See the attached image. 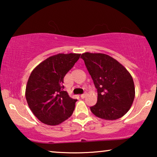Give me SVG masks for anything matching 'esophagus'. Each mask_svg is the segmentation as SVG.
Listing matches in <instances>:
<instances>
[{"instance_id":"esophagus-1","label":"esophagus","mask_w":157,"mask_h":157,"mask_svg":"<svg viewBox=\"0 0 157 157\" xmlns=\"http://www.w3.org/2000/svg\"><path fill=\"white\" fill-rule=\"evenodd\" d=\"M86 96V94H82V95H81V98H84Z\"/></svg>"}]
</instances>
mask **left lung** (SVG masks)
<instances>
[{"instance_id":"obj_1","label":"left lung","mask_w":157,"mask_h":157,"mask_svg":"<svg viewBox=\"0 0 157 157\" xmlns=\"http://www.w3.org/2000/svg\"><path fill=\"white\" fill-rule=\"evenodd\" d=\"M89 74L97 89V103L90 107L96 117L116 120L129 110L135 97L132 75L119 61L100 53H82Z\"/></svg>"}]
</instances>
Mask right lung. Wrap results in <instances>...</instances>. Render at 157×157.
Masks as SVG:
<instances>
[{"label":"right lung","mask_w":157,"mask_h":157,"mask_svg":"<svg viewBox=\"0 0 157 157\" xmlns=\"http://www.w3.org/2000/svg\"><path fill=\"white\" fill-rule=\"evenodd\" d=\"M80 56H51L32 71L25 88V98L30 109L42 123L59 125L72 115L77 100L63 91V78Z\"/></svg>","instance_id":"add662e5"}]
</instances>
